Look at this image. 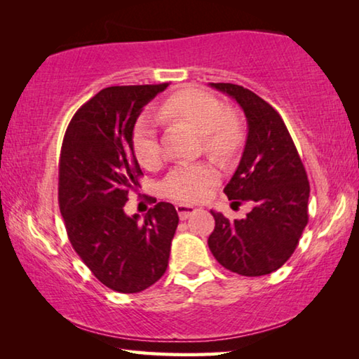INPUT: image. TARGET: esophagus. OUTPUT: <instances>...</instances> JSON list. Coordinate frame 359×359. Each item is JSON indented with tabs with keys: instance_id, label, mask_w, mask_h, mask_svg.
I'll use <instances>...</instances> for the list:
<instances>
[{
	"instance_id": "34e87169",
	"label": "esophagus",
	"mask_w": 359,
	"mask_h": 359,
	"mask_svg": "<svg viewBox=\"0 0 359 359\" xmlns=\"http://www.w3.org/2000/svg\"><path fill=\"white\" fill-rule=\"evenodd\" d=\"M175 210H177L180 220H187V218H190L194 212H196V209H194L193 205H187V204H177L175 205Z\"/></svg>"
}]
</instances>
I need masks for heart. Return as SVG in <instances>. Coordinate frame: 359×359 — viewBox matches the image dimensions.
<instances>
[{
  "label": "heart",
  "mask_w": 359,
  "mask_h": 359,
  "mask_svg": "<svg viewBox=\"0 0 359 359\" xmlns=\"http://www.w3.org/2000/svg\"><path fill=\"white\" fill-rule=\"evenodd\" d=\"M156 115L168 121L190 125L201 135L203 149L220 161H229L244 144V121L238 114L226 111L214 95L198 88H185L169 95L158 107ZM133 151L139 165L154 169L160 166L163 151L156 126L150 115H142L133 128ZM220 180V174L209 163L180 165L163 180V191L179 203H201Z\"/></svg>",
  "instance_id": "1"
}]
</instances>
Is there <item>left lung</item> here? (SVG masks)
Returning a JSON list of instances; mask_svg holds the SVG:
<instances>
[{"mask_svg": "<svg viewBox=\"0 0 359 359\" xmlns=\"http://www.w3.org/2000/svg\"><path fill=\"white\" fill-rule=\"evenodd\" d=\"M244 109L248 135L238 169L224 187L228 199L250 203L242 220L212 212L209 248L228 271L266 276L287 263L309 222L311 185L287 125L269 102L234 83H210Z\"/></svg>", "mask_w": 359, "mask_h": 359, "instance_id": "8db88e82", "label": "left lung"}]
</instances>
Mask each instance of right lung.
<instances>
[{
  "label": "right lung",
  "mask_w": 359,
  "mask_h": 359,
  "mask_svg": "<svg viewBox=\"0 0 359 359\" xmlns=\"http://www.w3.org/2000/svg\"><path fill=\"white\" fill-rule=\"evenodd\" d=\"M168 85L101 90L79 107L63 137L58 204L66 233L93 276L118 293H139L160 280L179 224L171 203L155 204L144 222L123 210L142 175L133 128L142 107Z\"/></svg>",
  "instance_id": "obj_1"
}]
</instances>
